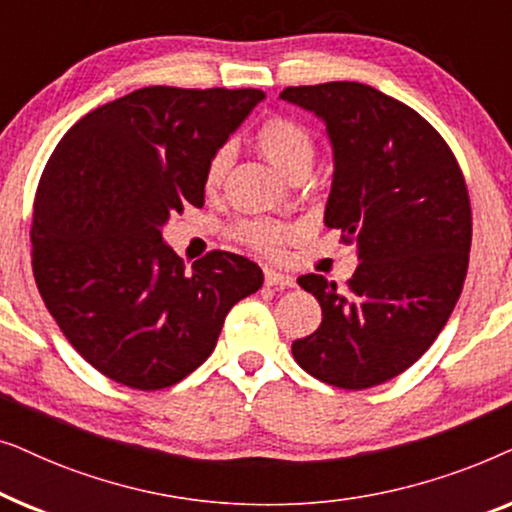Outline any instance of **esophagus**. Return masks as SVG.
<instances>
[{"instance_id":"1","label":"esophagus","mask_w":512,"mask_h":512,"mask_svg":"<svg viewBox=\"0 0 512 512\" xmlns=\"http://www.w3.org/2000/svg\"><path fill=\"white\" fill-rule=\"evenodd\" d=\"M265 284L277 286V289H289V286H293L296 282H293V277L282 275V272L277 270H265Z\"/></svg>"}]
</instances>
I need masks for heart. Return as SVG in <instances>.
I'll return each mask as SVG.
<instances>
[{
  "instance_id": "obj_1",
  "label": "heart",
  "mask_w": 512,
  "mask_h": 512,
  "mask_svg": "<svg viewBox=\"0 0 512 512\" xmlns=\"http://www.w3.org/2000/svg\"><path fill=\"white\" fill-rule=\"evenodd\" d=\"M256 149L261 151V156L268 160L270 165H275L284 177H296V174H305L310 170L312 156H314V139L312 132L305 128L303 123H298L296 118L275 114L258 125L254 135ZM228 170V151L221 149L214 153V158L209 160L207 172H205V186L209 191L221 186L223 177ZM237 237L249 247H254L263 254H275L282 247V242L289 237L291 228L282 221L272 219H247L235 228Z\"/></svg>"
}]
</instances>
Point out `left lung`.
<instances>
[{
  "label": "left lung",
  "mask_w": 512,
  "mask_h": 512,
  "mask_svg": "<svg viewBox=\"0 0 512 512\" xmlns=\"http://www.w3.org/2000/svg\"><path fill=\"white\" fill-rule=\"evenodd\" d=\"M279 97L326 123L324 223L356 242L361 261L345 289L298 277L319 300L321 326L293 342V359L333 387H375L408 370L457 305L473 235L464 174L429 121L366 83L291 86Z\"/></svg>",
  "instance_id": "obj_1"
}]
</instances>
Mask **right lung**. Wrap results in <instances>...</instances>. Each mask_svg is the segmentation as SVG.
Returning <instances> with one entry per match:
<instances>
[{"instance_id": "right-lung-1", "label": "right lung", "mask_w": 512, "mask_h": 512, "mask_svg": "<svg viewBox=\"0 0 512 512\" xmlns=\"http://www.w3.org/2000/svg\"><path fill=\"white\" fill-rule=\"evenodd\" d=\"M265 97L256 88L149 86L67 130L39 179L32 270L48 312L95 370L165 389L209 354L237 300L263 286L249 258L209 251L186 272L160 228L205 205L214 153Z\"/></svg>"}]
</instances>
